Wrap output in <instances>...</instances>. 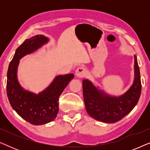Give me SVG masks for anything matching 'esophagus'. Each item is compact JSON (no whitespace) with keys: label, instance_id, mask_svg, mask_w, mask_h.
Instances as JSON below:
<instances>
[{"label":"esophagus","instance_id":"obj_1","mask_svg":"<svg viewBox=\"0 0 150 150\" xmlns=\"http://www.w3.org/2000/svg\"><path fill=\"white\" fill-rule=\"evenodd\" d=\"M76 75L79 78H83L86 76V69L84 67H79L76 71Z\"/></svg>","mask_w":150,"mask_h":150}]
</instances>
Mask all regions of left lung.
<instances>
[{"label": "left lung", "mask_w": 150, "mask_h": 150, "mask_svg": "<svg viewBox=\"0 0 150 150\" xmlns=\"http://www.w3.org/2000/svg\"><path fill=\"white\" fill-rule=\"evenodd\" d=\"M134 70L133 85L126 93L118 98L105 96L89 81L83 80V98L88 114L95 120L105 123L118 122L127 115L137 105L141 93L140 69L136 56Z\"/></svg>", "instance_id": "left-lung-1"}]
</instances>
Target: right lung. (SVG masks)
Segmentation results:
<instances>
[{"label":"right lung","mask_w":150,"mask_h":150,"mask_svg":"<svg viewBox=\"0 0 150 150\" xmlns=\"http://www.w3.org/2000/svg\"><path fill=\"white\" fill-rule=\"evenodd\" d=\"M48 41L42 35L27 39L17 48L7 71V94L12 108L19 115L33 125H42L54 120L59 112V98L73 74L58 76L46 90L38 95L24 91L17 80V68L20 59L31 53Z\"/></svg>","instance_id":"1"}]
</instances>
